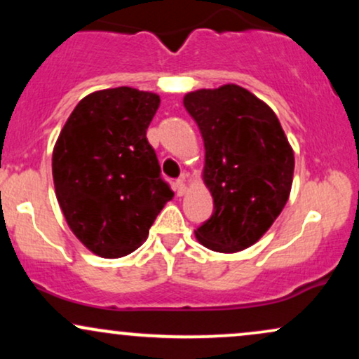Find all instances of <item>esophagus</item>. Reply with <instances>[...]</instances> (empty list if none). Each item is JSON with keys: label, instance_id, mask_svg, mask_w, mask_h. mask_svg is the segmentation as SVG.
I'll return each mask as SVG.
<instances>
[{"label": "esophagus", "instance_id": "34e87169", "mask_svg": "<svg viewBox=\"0 0 359 359\" xmlns=\"http://www.w3.org/2000/svg\"><path fill=\"white\" fill-rule=\"evenodd\" d=\"M174 189H175L177 196H184L185 191H187V185H185V180H184V177H180V179H177V180H175V184H174Z\"/></svg>", "mask_w": 359, "mask_h": 359}]
</instances>
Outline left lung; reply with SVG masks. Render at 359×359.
Here are the masks:
<instances>
[{"label": "left lung", "mask_w": 359, "mask_h": 359, "mask_svg": "<svg viewBox=\"0 0 359 359\" xmlns=\"http://www.w3.org/2000/svg\"><path fill=\"white\" fill-rule=\"evenodd\" d=\"M184 106L203 135V177L214 199L197 241L219 253L250 248L285 208L294 150L270 106L240 86L194 90Z\"/></svg>", "instance_id": "obj_1"}]
</instances>
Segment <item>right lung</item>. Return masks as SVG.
<instances>
[{
	"label": "right lung",
	"instance_id": "obj_1",
	"mask_svg": "<svg viewBox=\"0 0 359 359\" xmlns=\"http://www.w3.org/2000/svg\"><path fill=\"white\" fill-rule=\"evenodd\" d=\"M158 104L156 94L126 86L96 90L74 108L53 147V185L65 221L102 258L137 250L174 197L147 140Z\"/></svg>",
	"mask_w": 359,
	"mask_h": 359
}]
</instances>
